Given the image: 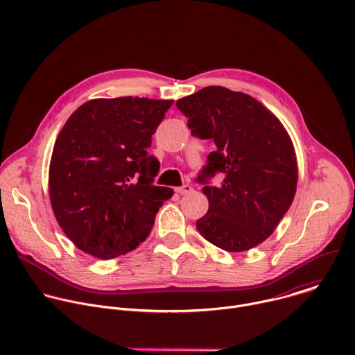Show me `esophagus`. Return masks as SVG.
<instances>
[{
	"label": "esophagus",
	"instance_id": "esophagus-1",
	"mask_svg": "<svg viewBox=\"0 0 355 355\" xmlns=\"http://www.w3.org/2000/svg\"><path fill=\"white\" fill-rule=\"evenodd\" d=\"M175 191H177L178 193H181V195H187V193L192 192L193 189H192V187H191L189 184H185V185H182V187H178V188H175Z\"/></svg>",
	"mask_w": 355,
	"mask_h": 355
}]
</instances>
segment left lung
<instances>
[{"mask_svg": "<svg viewBox=\"0 0 355 355\" xmlns=\"http://www.w3.org/2000/svg\"><path fill=\"white\" fill-rule=\"evenodd\" d=\"M192 137L210 139L216 150L196 181L209 210L196 221L203 239L243 252L263 243L295 195L298 170L293 142L277 118L258 100L221 86H207L180 98ZM221 173L223 181H208Z\"/></svg>", "mask_w": 355, "mask_h": 355, "instance_id": "8db88e82", "label": "left lung"}]
</instances>
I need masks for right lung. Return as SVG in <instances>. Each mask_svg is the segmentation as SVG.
<instances>
[{
    "label": "right lung",
    "mask_w": 355,
    "mask_h": 355,
    "mask_svg": "<svg viewBox=\"0 0 355 355\" xmlns=\"http://www.w3.org/2000/svg\"><path fill=\"white\" fill-rule=\"evenodd\" d=\"M173 100L96 98L62 127L50 162V200L67 237L98 259L125 255L144 243L163 202L159 160L148 153Z\"/></svg>",
    "instance_id": "1"
}]
</instances>
